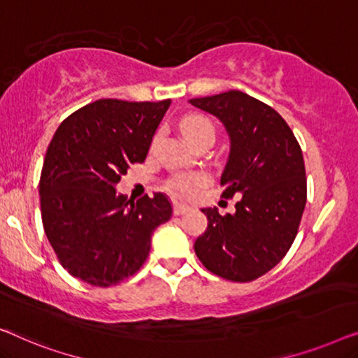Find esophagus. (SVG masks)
Here are the masks:
<instances>
[{
    "label": "esophagus",
    "mask_w": 358,
    "mask_h": 358,
    "mask_svg": "<svg viewBox=\"0 0 358 358\" xmlns=\"http://www.w3.org/2000/svg\"><path fill=\"white\" fill-rule=\"evenodd\" d=\"M189 209H191L189 206H186V204H181V203H175V204H173V214H175V215L186 214Z\"/></svg>",
    "instance_id": "obj_1"
}]
</instances>
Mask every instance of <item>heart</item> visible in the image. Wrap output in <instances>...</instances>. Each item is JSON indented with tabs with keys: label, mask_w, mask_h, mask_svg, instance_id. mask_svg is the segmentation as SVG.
I'll use <instances>...</instances> for the list:
<instances>
[{
	"label": "heart",
	"mask_w": 358,
	"mask_h": 358,
	"mask_svg": "<svg viewBox=\"0 0 358 358\" xmlns=\"http://www.w3.org/2000/svg\"><path fill=\"white\" fill-rule=\"evenodd\" d=\"M181 133L185 138L189 141L191 144L198 145L203 143L204 139H214L215 138V128L213 122L208 117L203 115H188L181 120L180 123ZM159 133L154 136L152 143L155 144L159 141ZM210 177L206 172H193V173H178L169 180V188L173 191L175 194L185 196V198H191V196L198 194V191L204 186H208Z\"/></svg>",
	"instance_id": "obj_1"
}]
</instances>
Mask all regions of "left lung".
I'll list each match as a JSON object with an SVG mask.
<instances>
[{
	"label": "left lung",
	"instance_id": "left-lung-1",
	"mask_svg": "<svg viewBox=\"0 0 358 358\" xmlns=\"http://www.w3.org/2000/svg\"><path fill=\"white\" fill-rule=\"evenodd\" d=\"M189 102L227 128L222 198L242 194L235 214L203 209L208 229L194 241L196 256L219 278L251 282L280 263L299 231L306 203L300 144L273 107L241 90Z\"/></svg>",
	"mask_w": 358,
	"mask_h": 358
}]
</instances>
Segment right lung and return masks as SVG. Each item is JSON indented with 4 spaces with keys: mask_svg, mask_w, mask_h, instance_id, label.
Segmentation results:
<instances>
[{
    "mask_svg": "<svg viewBox=\"0 0 358 358\" xmlns=\"http://www.w3.org/2000/svg\"><path fill=\"white\" fill-rule=\"evenodd\" d=\"M172 100L102 99L69 115L55 133L40 175V210L59 264L94 287H112L138 273L150 236L172 217L167 196L134 201L115 185L144 162Z\"/></svg>",
    "mask_w": 358,
    "mask_h": 358,
    "instance_id": "1",
    "label": "right lung"
}]
</instances>
